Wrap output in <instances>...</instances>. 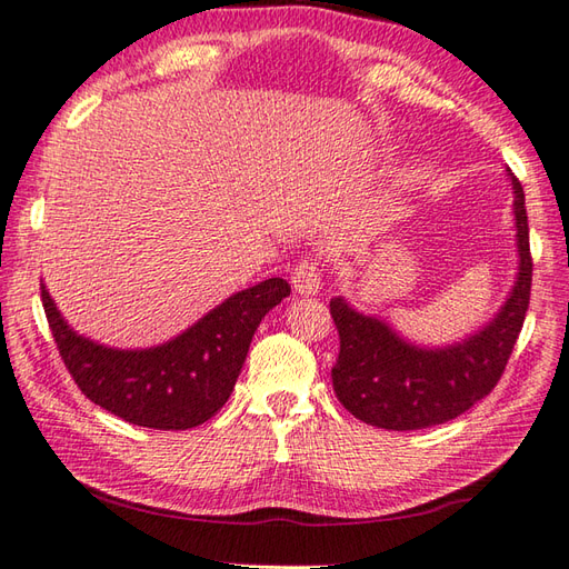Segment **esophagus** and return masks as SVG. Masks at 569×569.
Returning a JSON list of instances; mask_svg holds the SVG:
<instances>
[{"instance_id": "obj_1", "label": "esophagus", "mask_w": 569, "mask_h": 569, "mask_svg": "<svg viewBox=\"0 0 569 569\" xmlns=\"http://www.w3.org/2000/svg\"><path fill=\"white\" fill-rule=\"evenodd\" d=\"M293 291L298 296H316L320 291V271L312 259H303L293 271Z\"/></svg>"}]
</instances>
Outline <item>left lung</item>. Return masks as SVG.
I'll use <instances>...</instances> for the list:
<instances>
[{"label": "left lung", "mask_w": 569, "mask_h": 569, "mask_svg": "<svg viewBox=\"0 0 569 569\" xmlns=\"http://www.w3.org/2000/svg\"><path fill=\"white\" fill-rule=\"evenodd\" d=\"M513 227L518 273L487 325L465 340L445 347H422L398 335L389 322L365 316L342 296L330 300L340 332V357L332 367V386L340 403L367 426L383 430H420L462 416L499 383L530 300V261L526 196L516 176Z\"/></svg>", "instance_id": "left-lung-1"}]
</instances>
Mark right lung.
Masks as SVG:
<instances>
[{
	"instance_id": "1",
	"label": "right lung",
	"mask_w": 569,
	"mask_h": 569,
	"mask_svg": "<svg viewBox=\"0 0 569 569\" xmlns=\"http://www.w3.org/2000/svg\"><path fill=\"white\" fill-rule=\"evenodd\" d=\"M286 296L291 286L283 278H266L222 300L173 340L117 349L72 330L41 286L48 328L80 391L131 426L153 430L202 426L227 403L253 332Z\"/></svg>"
}]
</instances>
